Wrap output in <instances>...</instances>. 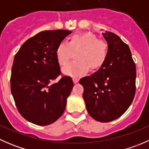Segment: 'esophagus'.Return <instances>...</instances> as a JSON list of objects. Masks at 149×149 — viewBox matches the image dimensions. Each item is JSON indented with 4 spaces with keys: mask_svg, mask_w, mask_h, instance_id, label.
Returning a JSON list of instances; mask_svg holds the SVG:
<instances>
[{
    "mask_svg": "<svg viewBox=\"0 0 149 149\" xmlns=\"http://www.w3.org/2000/svg\"><path fill=\"white\" fill-rule=\"evenodd\" d=\"M79 79L78 78H73V81L74 84H77L79 82Z\"/></svg>",
    "mask_w": 149,
    "mask_h": 149,
    "instance_id": "esophagus-1",
    "label": "esophagus"
}]
</instances>
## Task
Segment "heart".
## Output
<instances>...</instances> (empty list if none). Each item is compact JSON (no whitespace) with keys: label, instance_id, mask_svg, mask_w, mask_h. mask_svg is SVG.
I'll use <instances>...</instances> for the list:
<instances>
[{"label":"heart","instance_id":"1","mask_svg":"<svg viewBox=\"0 0 149 149\" xmlns=\"http://www.w3.org/2000/svg\"><path fill=\"white\" fill-rule=\"evenodd\" d=\"M76 50V61L63 68V73L66 76L79 77L86 73L88 67L91 70L100 68L107 59L108 47L106 42L99 40L91 32L75 34L70 37L68 44L61 42L57 46L55 56L59 65H65L70 59L71 52Z\"/></svg>","mask_w":149,"mask_h":149}]
</instances>
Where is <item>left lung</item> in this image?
Returning <instances> with one entry per match:
<instances>
[{
    "label": "left lung",
    "mask_w": 149,
    "mask_h": 149,
    "mask_svg": "<svg viewBox=\"0 0 149 149\" xmlns=\"http://www.w3.org/2000/svg\"><path fill=\"white\" fill-rule=\"evenodd\" d=\"M108 54L97 72L82 78L87 112L95 120L107 123L120 118L131 104L136 93V68L127 45L117 34L104 31Z\"/></svg>",
    "instance_id": "left-lung-1"
}]
</instances>
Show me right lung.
I'll use <instances>...</instances> for the list:
<instances>
[{
  "label": "right lung",
  "mask_w": 149,
  "mask_h": 149,
  "mask_svg": "<svg viewBox=\"0 0 149 149\" xmlns=\"http://www.w3.org/2000/svg\"><path fill=\"white\" fill-rule=\"evenodd\" d=\"M72 31L49 30L26 40L13 59L10 90L19 113L38 125L55 122L64 112L67 98L73 87L71 78L60 74L55 56L57 46Z\"/></svg>",
  "instance_id": "right-lung-1"
}]
</instances>
